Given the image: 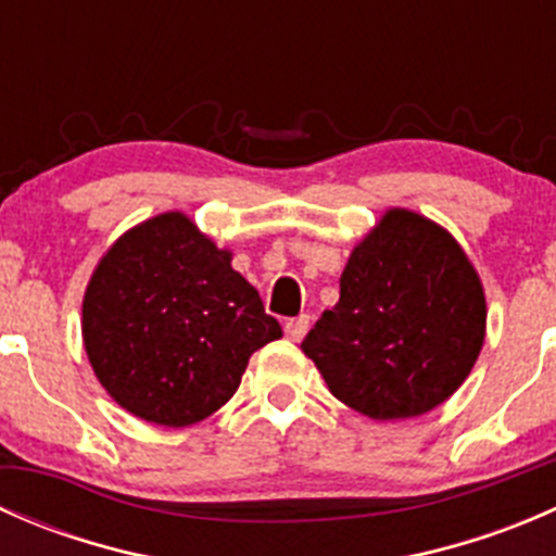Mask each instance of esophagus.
<instances>
[{
	"label": "esophagus",
	"mask_w": 556,
	"mask_h": 556,
	"mask_svg": "<svg viewBox=\"0 0 556 556\" xmlns=\"http://www.w3.org/2000/svg\"><path fill=\"white\" fill-rule=\"evenodd\" d=\"M306 330H309V317H306V314H301V317H293L285 323V333H288L290 341H301L306 336Z\"/></svg>",
	"instance_id": "obj_1"
}]
</instances>
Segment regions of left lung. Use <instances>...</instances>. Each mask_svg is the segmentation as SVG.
I'll return each mask as SVG.
<instances>
[{
  "instance_id": "8db88e82",
  "label": "left lung",
  "mask_w": 556,
  "mask_h": 556,
  "mask_svg": "<svg viewBox=\"0 0 556 556\" xmlns=\"http://www.w3.org/2000/svg\"><path fill=\"white\" fill-rule=\"evenodd\" d=\"M339 285L301 350L341 403L379 422L419 417L473 371L484 285L444 226L392 206L352 247Z\"/></svg>"
}]
</instances>
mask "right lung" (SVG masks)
<instances>
[{
	"mask_svg": "<svg viewBox=\"0 0 556 556\" xmlns=\"http://www.w3.org/2000/svg\"><path fill=\"white\" fill-rule=\"evenodd\" d=\"M185 212L128 228L83 295V344L106 395L144 422L185 428L239 390L250 355L282 328Z\"/></svg>",
	"mask_w": 556,
	"mask_h": 556,
	"instance_id": "right-lung-1",
	"label": "right lung"
}]
</instances>
